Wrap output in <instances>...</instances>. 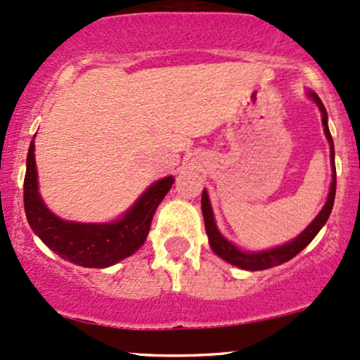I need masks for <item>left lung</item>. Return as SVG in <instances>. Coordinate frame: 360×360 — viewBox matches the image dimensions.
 Segmentation results:
<instances>
[{
  "mask_svg": "<svg viewBox=\"0 0 360 360\" xmlns=\"http://www.w3.org/2000/svg\"><path fill=\"white\" fill-rule=\"evenodd\" d=\"M309 96L314 98L316 104L319 105L323 114V126H325V135L330 141L331 147V164H333V183H331L330 188V195H328V200L323 207V210L319 212V215L313 220V224L306 229V231L301 232V236H297L294 240L290 243L283 244V246L275 248V250L270 251H263V252H243L239 251L238 248L234 246L232 243H229L227 239H224L220 236L219 229H217L215 220H213V212L210 207V201H208V195L207 191H203L201 195V212H203V219H205V229H207L208 234V240H210L212 250L215 251L217 256L229 262L231 264H236V266L243 268V270H251V271H258V270H266V268L276 266V264H282L289 259L294 258L295 255H299L307 244L311 243L316 238L319 231H321L323 225L326 224L328 217H330L331 208H333V201H335V191H337V171H335V148H333V138L330 135V129H328V114L323 102L319 101V97L316 94L309 92Z\"/></svg>",
  "mask_w": 360,
  "mask_h": 360,
  "instance_id": "obj_1",
  "label": "left lung"
}]
</instances>
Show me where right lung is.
<instances>
[{
	"instance_id": "add662e5",
	"label": "right lung",
	"mask_w": 360,
	"mask_h": 360,
	"mask_svg": "<svg viewBox=\"0 0 360 360\" xmlns=\"http://www.w3.org/2000/svg\"><path fill=\"white\" fill-rule=\"evenodd\" d=\"M172 184V176L157 181L131 210L114 224L66 222L47 210L39 196L34 141H30L23 181V205L32 231L58 256L80 266L105 268L131 256L145 243L153 213Z\"/></svg>"
}]
</instances>
